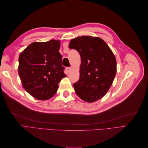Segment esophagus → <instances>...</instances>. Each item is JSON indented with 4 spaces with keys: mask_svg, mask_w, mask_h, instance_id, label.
I'll return each instance as SVG.
<instances>
[{
    "mask_svg": "<svg viewBox=\"0 0 148 148\" xmlns=\"http://www.w3.org/2000/svg\"><path fill=\"white\" fill-rule=\"evenodd\" d=\"M66 70H67V71H68V72L69 73L70 71H71V67H67V68H66Z\"/></svg>",
    "mask_w": 148,
    "mask_h": 148,
    "instance_id": "34e87169",
    "label": "esophagus"
}]
</instances>
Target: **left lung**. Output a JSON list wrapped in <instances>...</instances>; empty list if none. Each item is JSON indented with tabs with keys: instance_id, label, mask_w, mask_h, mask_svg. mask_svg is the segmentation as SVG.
Wrapping results in <instances>:
<instances>
[{
	"instance_id": "8db88e82",
	"label": "left lung",
	"mask_w": 148,
	"mask_h": 148,
	"mask_svg": "<svg viewBox=\"0 0 148 148\" xmlns=\"http://www.w3.org/2000/svg\"><path fill=\"white\" fill-rule=\"evenodd\" d=\"M69 47L81 57L79 79L75 91L89 103L101 99L109 91L117 72V62L107 43L99 37L83 36L71 39Z\"/></svg>"
}]
</instances>
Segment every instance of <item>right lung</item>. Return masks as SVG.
<instances>
[{"mask_svg":"<svg viewBox=\"0 0 148 148\" xmlns=\"http://www.w3.org/2000/svg\"><path fill=\"white\" fill-rule=\"evenodd\" d=\"M60 41L34 42L21 52L18 74L25 90L36 99L46 101L56 93L66 77L59 52Z\"/></svg>","mask_w":148,"mask_h":148,"instance_id":"add662e5","label":"right lung"}]
</instances>
